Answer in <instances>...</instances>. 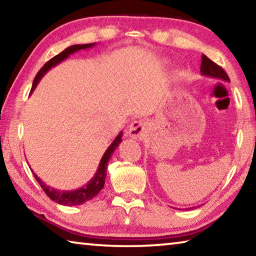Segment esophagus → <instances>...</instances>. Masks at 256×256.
<instances>
[{"mask_svg":"<svg viewBox=\"0 0 256 256\" xmlns=\"http://www.w3.org/2000/svg\"><path fill=\"white\" fill-rule=\"evenodd\" d=\"M146 124L144 120H134L128 126V136L133 138H138L144 136Z\"/></svg>","mask_w":256,"mask_h":256,"instance_id":"esophagus-1","label":"esophagus"}]
</instances>
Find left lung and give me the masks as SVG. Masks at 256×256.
<instances>
[{"label":"left lung","instance_id":"left-lung-1","mask_svg":"<svg viewBox=\"0 0 256 256\" xmlns=\"http://www.w3.org/2000/svg\"><path fill=\"white\" fill-rule=\"evenodd\" d=\"M201 74L203 76H209V78H214V79L220 80V81H224V82H230L229 80V76H227V73L224 71V68H220L219 66H216L214 62L208 58L206 55H202V63H201ZM172 209H176V208L172 206ZM194 209V206L192 208H186L185 210H192ZM177 210H183V209H177Z\"/></svg>","mask_w":256,"mask_h":256}]
</instances>
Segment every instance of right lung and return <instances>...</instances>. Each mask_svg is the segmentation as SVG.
<instances>
[{
    "label": "right lung",
    "mask_w": 256,
    "mask_h": 256,
    "mask_svg": "<svg viewBox=\"0 0 256 256\" xmlns=\"http://www.w3.org/2000/svg\"><path fill=\"white\" fill-rule=\"evenodd\" d=\"M94 45H96V42H92V44H82V45H72L64 50L63 52H60L58 55L54 56L53 58H50L48 62H47L45 66L40 68V72L37 73V76H34V82H32V92L36 89V86L38 84H40L42 78L52 68L56 66L60 62H63L64 60H66L68 56L73 53H76V52L92 48V47H94ZM122 136H123V132L120 131L118 133V136H116L114 138V141L112 142V144L108 146L107 150L105 151V154H102L100 162H99V166L97 168V172H94V176L88 182V183L80 188L72 190H56L54 188H50V185H47L44 180H42L40 177L36 175V172H34V170H32L34 178H36V180L40 183L42 188L44 190L46 196H48L50 200L58 203V204L68 206L84 204V202L92 200V198L96 196L97 194L104 188V184H105V178L107 174L108 160H110V158L112 157V154L114 152L115 149L118 148V144L122 142Z\"/></svg>",
    "instance_id": "add662e5"
}]
</instances>
